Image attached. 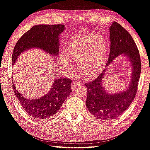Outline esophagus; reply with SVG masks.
<instances>
[{"label": "esophagus", "instance_id": "34e87169", "mask_svg": "<svg viewBox=\"0 0 150 150\" xmlns=\"http://www.w3.org/2000/svg\"><path fill=\"white\" fill-rule=\"evenodd\" d=\"M79 84V81H73V82L71 83V88L74 89L76 88L77 86H78V85Z\"/></svg>", "mask_w": 150, "mask_h": 150}]
</instances>
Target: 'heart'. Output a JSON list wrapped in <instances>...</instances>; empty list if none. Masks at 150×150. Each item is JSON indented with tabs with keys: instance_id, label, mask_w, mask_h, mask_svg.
<instances>
[{
	"instance_id": "b5f03b06",
	"label": "heart",
	"mask_w": 150,
	"mask_h": 150,
	"mask_svg": "<svg viewBox=\"0 0 150 150\" xmlns=\"http://www.w3.org/2000/svg\"><path fill=\"white\" fill-rule=\"evenodd\" d=\"M109 54V44L102 35H83L68 45L66 55L60 59L62 67L71 71L73 62H78L79 71L86 77H93L103 71Z\"/></svg>"
}]
</instances>
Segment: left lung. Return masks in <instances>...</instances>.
<instances>
[{
	"label": "left lung",
	"instance_id": "8db88e82",
	"mask_svg": "<svg viewBox=\"0 0 150 150\" xmlns=\"http://www.w3.org/2000/svg\"><path fill=\"white\" fill-rule=\"evenodd\" d=\"M110 53L108 62L102 73L91 82L86 83L87 98L86 106L93 116L102 120H111L120 116L129 107L135 98L141 71L139 52L132 36L116 22L109 28ZM119 55L126 56L130 62V83L125 91L117 94H109L103 86L105 71Z\"/></svg>",
	"mask_w": 150,
	"mask_h": 150
}]
</instances>
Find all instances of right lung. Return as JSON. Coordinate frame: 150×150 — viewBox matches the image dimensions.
I'll return each instance as SVG.
<instances>
[{
  "label": "right lung",
  "mask_w": 150,
  "mask_h": 150,
  "mask_svg": "<svg viewBox=\"0 0 150 150\" xmlns=\"http://www.w3.org/2000/svg\"><path fill=\"white\" fill-rule=\"evenodd\" d=\"M65 28L64 25H38L25 33L15 45L12 53V66L18 56L24 51L39 48L55 57L59 49V35ZM69 78L54 79L47 94L38 99H28L17 91L13 84L15 96L19 100L25 111L30 116L36 118H49L52 117L61 108L65 100L72 92Z\"/></svg>",
  "instance_id": "right-lung-1"
}]
</instances>
